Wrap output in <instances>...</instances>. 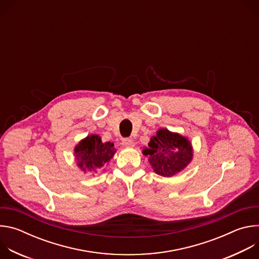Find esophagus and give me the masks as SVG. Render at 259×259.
Returning <instances> with one entry per match:
<instances>
[{
  "label": "esophagus",
  "instance_id": "esophagus-1",
  "mask_svg": "<svg viewBox=\"0 0 259 259\" xmlns=\"http://www.w3.org/2000/svg\"><path fill=\"white\" fill-rule=\"evenodd\" d=\"M122 145L124 147H133L134 146V141L132 139H130V138H125L122 141Z\"/></svg>",
  "mask_w": 259,
  "mask_h": 259
}]
</instances>
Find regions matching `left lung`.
Instances as JSON below:
<instances>
[{
	"label": "left lung",
	"instance_id": "left-lung-1",
	"mask_svg": "<svg viewBox=\"0 0 259 259\" xmlns=\"http://www.w3.org/2000/svg\"><path fill=\"white\" fill-rule=\"evenodd\" d=\"M142 154L149 158L155 173L164 177H172L182 171L194 157L191 141L166 128L159 129L151 137L149 146L144 147Z\"/></svg>",
	"mask_w": 259,
	"mask_h": 259
}]
</instances>
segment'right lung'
I'll list each match as a JSON object with an SVG mask.
<instances>
[{"instance_id":"right-lung-1","label":"right lung","mask_w":259,"mask_h":259,"mask_svg":"<svg viewBox=\"0 0 259 259\" xmlns=\"http://www.w3.org/2000/svg\"><path fill=\"white\" fill-rule=\"evenodd\" d=\"M73 151L77 166L84 173H97L105 164H108L117 152L113 142H102L97 134H91L82 139Z\"/></svg>"}]
</instances>
